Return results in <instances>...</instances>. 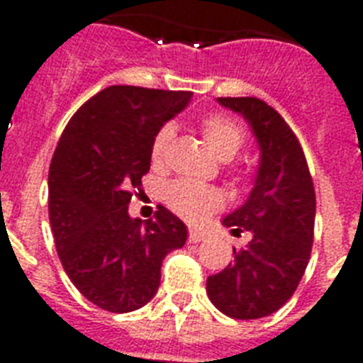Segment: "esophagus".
<instances>
[{
    "label": "esophagus",
    "instance_id": "1",
    "mask_svg": "<svg viewBox=\"0 0 363 363\" xmlns=\"http://www.w3.org/2000/svg\"><path fill=\"white\" fill-rule=\"evenodd\" d=\"M205 239V233L199 232V230H190V233H188V241L190 242H199L203 241Z\"/></svg>",
    "mask_w": 363,
    "mask_h": 363
}]
</instances>
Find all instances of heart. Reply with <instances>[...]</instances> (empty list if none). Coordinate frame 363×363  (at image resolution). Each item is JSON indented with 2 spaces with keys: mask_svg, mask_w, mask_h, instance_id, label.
Returning <instances> with one entry per match:
<instances>
[{
  "mask_svg": "<svg viewBox=\"0 0 363 363\" xmlns=\"http://www.w3.org/2000/svg\"><path fill=\"white\" fill-rule=\"evenodd\" d=\"M201 133L211 150L220 160H232L245 145V131L238 122L226 115H209L201 122ZM175 130L173 125H162L150 145V160L154 165L164 164L171 147ZM164 201L173 213L188 222H199L216 213L224 205V196L218 188L199 182L179 181L169 182L164 188Z\"/></svg>",
  "mask_w": 363,
  "mask_h": 363,
  "instance_id": "b5f03b06",
  "label": "heart"
}]
</instances>
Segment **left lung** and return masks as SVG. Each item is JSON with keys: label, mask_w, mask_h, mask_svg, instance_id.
Returning a JSON list of instances; mask_svg holds the SVG:
<instances>
[{"label": "left lung", "mask_w": 363, "mask_h": 363, "mask_svg": "<svg viewBox=\"0 0 363 363\" xmlns=\"http://www.w3.org/2000/svg\"><path fill=\"white\" fill-rule=\"evenodd\" d=\"M245 118L259 147V165L248 199L222 224L250 232L228 267L207 279L216 309L238 320L269 316L296 292L309 264L316 198L303 148L273 107L258 98H218Z\"/></svg>", "instance_id": "left-lung-1"}]
</instances>
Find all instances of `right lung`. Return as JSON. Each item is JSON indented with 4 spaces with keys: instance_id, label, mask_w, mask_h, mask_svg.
I'll use <instances>...</instances> for the list:
<instances>
[{
    "instance_id": "add662e5",
    "label": "right lung",
    "mask_w": 363,
    "mask_h": 363,
    "mask_svg": "<svg viewBox=\"0 0 363 363\" xmlns=\"http://www.w3.org/2000/svg\"><path fill=\"white\" fill-rule=\"evenodd\" d=\"M192 92L109 86L65 125L48 169V218L60 262L99 309L130 313L158 292L162 262L186 242V226L158 205L150 220L128 215L150 169L156 131Z\"/></svg>"
}]
</instances>
